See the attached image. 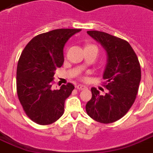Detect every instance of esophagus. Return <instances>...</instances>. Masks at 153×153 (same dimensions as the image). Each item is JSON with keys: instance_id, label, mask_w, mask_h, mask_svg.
I'll list each match as a JSON object with an SVG mask.
<instances>
[{"instance_id": "1", "label": "esophagus", "mask_w": 153, "mask_h": 153, "mask_svg": "<svg viewBox=\"0 0 153 153\" xmlns=\"http://www.w3.org/2000/svg\"><path fill=\"white\" fill-rule=\"evenodd\" d=\"M76 88H77L78 90H85V89H87V87H86V86H84V85H81V84H78V85H76Z\"/></svg>"}]
</instances>
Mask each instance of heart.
Returning <instances> with one entry per match:
<instances>
[{"mask_svg":"<svg viewBox=\"0 0 153 153\" xmlns=\"http://www.w3.org/2000/svg\"><path fill=\"white\" fill-rule=\"evenodd\" d=\"M89 48H96V49H97V47L96 45H91V44H87V45H85V49H89ZM86 78H87L86 76H83V79H85Z\"/></svg>","mask_w":153,"mask_h":153,"instance_id":"1","label":"heart"}]
</instances>
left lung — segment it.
<instances>
[{"label":"left lung","instance_id":"8db88e82","mask_svg":"<svg viewBox=\"0 0 153 153\" xmlns=\"http://www.w3.org/2000/svg\"><path fill=\"white\" fill-rule=\"evenodd\" d=\"M87 34L108 53L103 78L106 79L104 87L108 93L100 95L92 87V97L86 104V111L100 123H112L127 114L135 102L141 80L140 63L127 41L99 31H87Z\"/></svg>","mask_w":153,"mask_h":153}]
</instances>
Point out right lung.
I'll list each match as a JSON object with an SVG mask.
<instances>
[{
  "mask_svg": "<svg viewBox=\"0 0 153 153\" xmlns=\"http://www.w3.org/2000/svg\"><path fill=\"white\" fill-rule=\"evenodd\" d=\"M80 29L59 28L39 34L26 45L17 66L18 99L30 119L38 125L54 123L63 114L64 103L74 86L53 90L54 74L64 62L63 47Z\"/></svg>",
  "mask_w": 153,
  "mask_h": 153,
  "instance_id": "right-lung-1",
  "label": "right lung"
}]
</instances>
